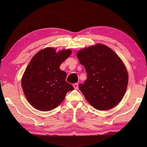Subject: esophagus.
I'll return each instance as SVG.
<instances>
[{
    "instance_id": "34e87169",
    "label": "esophagus",
    "mask_w": 147,
    "mask_h": 147,
    "mask_svg": "<svg viewBox=\"0 0 147 147\" xmlns=\"http://www.w3.org/2000/svg\"><path fill=\"white\" fill-rule=\"evenodd\" d=\"M73 87H74V88L75 89H77L78 88V83H75V84H73Z\"/></svg>"
}]
</instances>
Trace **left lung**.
<instances>
[{
	"mask_svg": "<svg viewBox=\"0 0 147 147\" xmlns=\"http://www.w3.org/2000/svg\"><path fill=\"white\" fill-rule=\"evenodd\" d=\"M77 57L88 75L79 89L88 102L98 110H107L117 105L128 82V72L121 58L102 44L80 50Z\"/></svg>",
	"mask_w": 147,
	"mask_h": 147,
	"instance_id": "left-lung-1",
	"label": "left lung"
}]
</instances>
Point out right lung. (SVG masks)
<instances>
[{"instance_id":"1","label":"right lung","mask_w":147,"mask_h":147,"mask_svg":"<svg viewBox=\"0 0 147 147\" xmlns=\"http://www.w3.org/2000/svg\"><path fill=\"white\" fill-rule=\"evenodd\" d=\"M69 49L56 53L47 47L39 51L30 61L21 80L27 100L38 110L48 111L63 101L73 86L65 81L67 73L59 66L71 54Z\"/></svg>"}]
</instances>
